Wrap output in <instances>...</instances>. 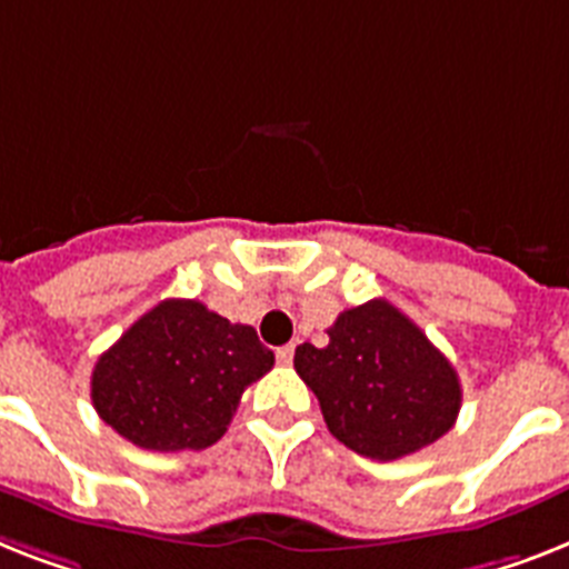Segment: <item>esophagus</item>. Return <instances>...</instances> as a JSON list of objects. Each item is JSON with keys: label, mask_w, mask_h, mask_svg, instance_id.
I'll return each mask as SVG.
<instances>
[{"label": "esophagus", "mask_w": 569, "mask_h": 569, "mask_svg": "<svg viewBox=\"0 0 569 569\" xmlns=\"http://www.w3.org/2000/svg\"><path fill=\"white\" fill-rule=\"evenodd\" d=\"M292 359H295V345H283V348H277V362L292 365Z\"/></svg>", "instance_id": "esophagus-1"}]
</instances>
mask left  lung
<instances>
[{
    "label": "left lung",
    "mask_w": 569,
    "mask_h": 569,
    "mask_svg": "<svg viewBox=\"0 0 569 569\" xmlns=\"http://www.w3.org/2000/svg\"><path fill=\"white\" fill-rule=\"evenodd\" d=\"M330 345H300L295 371L316 391L327 429L359 456L403 459L450 432L461 382L427 332L389 300L345 309Z\"/></svg>",
    "instance_id": "8db88e82"
}]
</instances>
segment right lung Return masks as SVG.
<instances>
[{
    "label": "right lung",
    "mask_w": 569,
    "mask_h": 569,
    "mask_svg": "<svg viewBox=\"0 0 569 569\" xmlns=\"http://www.w3.org/2000/svg\"><path fill=\"white\" fill-rule=\"evenodd\" d=\"M271 365L274 353L253 327L169 298L101 353L90 397L99 418L142 450H204L228 432L242 391Z\"/></svg>",
    "instance_id": "add662e5"
}]
</instances>
